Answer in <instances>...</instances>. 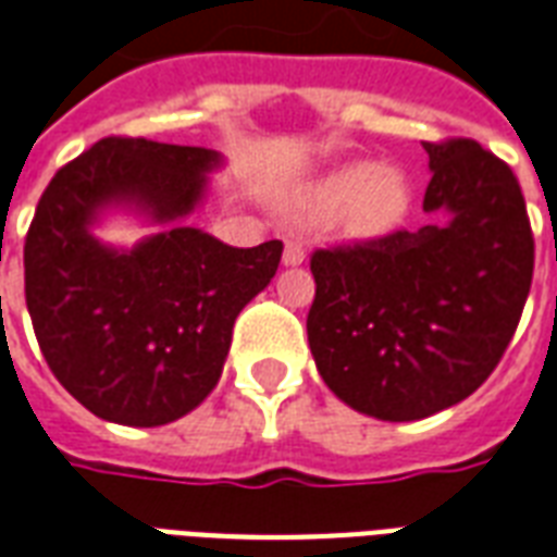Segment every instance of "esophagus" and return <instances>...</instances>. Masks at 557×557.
<instances>
[{"instance_id": "1", "label": "esophagus", "mask_w": 557, "mask_h": 557, "mask_svg": "<svg viewBox=\"0 0 557 557\" xmlns=\"http://www.w3.org/2000/svg\"><path fill=\"white\" fill-rule=\"evenodd\" d=\"M283 262L286 265H304L307 262V247L300 245V242H286V250H283Z\"/></svg>"}]
</instances>
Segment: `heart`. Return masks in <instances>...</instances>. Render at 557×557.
<instances>
[{
	"label": "heart",
	"mask_w": 557,
	"mask_h": 557,
	"mask_svg": "<svg viewBox=\"0 0 557 557\" xmlns=\"http://www.w3.org/2000/svg\"><path fill=\"white\" fill-rule=\"evenodd\" d=\"M413 188L393 164L351 162L310 183L295 200V218L307 226L331 224L345 238H381L410 212Z\"/></svg>",
	"instance_id": "b5f03b06"
}]
</instances>
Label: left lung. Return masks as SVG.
<instances>
[{"label":"left lung","instance_id":"8db88e82","mask_svg":"<svg viewBox=\"0 0 557 557\" xmlns=\"http://www.w3.org/2000/svg\"><path fill=\"white\" fill-rule=\"evenodd\" d=\"M434 221L315 250L307 336L345 405L413 422L463 401L520 324L534 238L520 183L472 138L425 141Z\"/></svg>","mask_w":557,"mask_h":557}]
</instances>
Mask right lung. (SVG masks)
<instances>
[{"instance_id":"add662e5","label":"right lung","mask_w":557,"mask_h":557,"mask_svg":"<svg viewBox=\"0 0 557 557\" xmlns=\"http://www.w3.org/2000/svg\"><path fill=\"white\" fill-rule=\"evenodd\" d=\"M221 156L111 135L52 176L28 226L26 307L49 369L106 422L168 425L224 372L236 315L277 274L283 242L230 247L180 221ZM168 223L132 251L94 239L102 208Z\"/></svg>"}]
</instances>
